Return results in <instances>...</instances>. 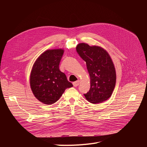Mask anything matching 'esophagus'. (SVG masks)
Wrapping results in <instances>:
<instances>
[{"instance_id":"esophagus-1","label":"esophagus","mask_w":147,"mask_h":147,"mask_svg":"<svg viewBox=\"0 0 147 147\" xmlns=\"http://www.w3.org/2000/svg\"><path fill=\"white\" fill-rule=\"evenodd\" d=\"M79 83H80V81H79V80H78V81H76V82H73V86H74V87H76V86H78L79 85Z\"/></svg>"}]
</instances>
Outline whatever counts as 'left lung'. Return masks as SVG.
<instances>
[{
  "mask_svg": "<svg viewBox=\"0 0 147 147\" xmlns=\"http://www.w3.org/2000/svg\"><path fill=\"white\" fill-rule=\"evenodd\" d=\"M77 52L86 62L90 78V88L84 94L89 102L101 103L109 99L114 90L116 74L114 64L109 54L103 48L79 43Z\"/></svg>",
  "mask_w": 147,
  "mask_h": 147,
  "instance_id": "1",
  "label": "left lung"
}]
</instances>
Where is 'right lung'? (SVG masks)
<instances>
[{"label": "right lung", "mask_w": 147, "mask_h": 147, "mask_svg": "<svg viewBox=\"0 0 147 147\" xmlns=\"http://www.w3.org/2000/svg\"><path fill=\"white\" fill-rule=\"evenodd\" d=\"M64 50H47L34 63L30 74V86L35 97L45 104L57 102L65 90L73 87L59 69Z\"/></svg>", "instance_id": "add662e5"}]
</instances>
